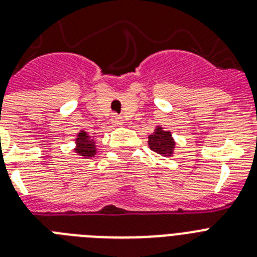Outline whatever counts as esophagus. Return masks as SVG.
I'll return each instance as SVG.
<instances>
[{
  "instance_id": "obj_1",
  "label": "esophagus",
  "mask_w": 257,
  "mask_h": 257,
  "mask_svg": "<svg viewBox=\"0 0 257 257\" xmlns=\"http://www.w3.org/2000/svg\"><path fill=\"white\" fill-rule=\"evenodd\" d=\"M111 120H113V123L115 124H122L123 123V118L117 115V114H113V117H111Z\"/></svg>"
}]
</instances>
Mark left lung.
I'll list each match as a JSON object with an SVG mask.
<instances>
[{
    "label": "left lung",
    "instance_id": "left-lung-1",
    "mask_svg": "<svg viewBox=\"0 0 257 257\" xmlns=\"http://www.w3.org/2000/svg\"><path fill=\"white\" fill-rule=\"evenodd\" d=\"M148 146L153 152L159 153L164 157H169V156H173V152H174L175 142L172 138L170 131H165L162 127L157 126L155 133L148 137Z\"/></svg>",
    "mask_w": 257,
    "mask_h": 257
}]
</instances>
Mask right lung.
<instances>
[{
    "instance_id": "right-lung-1",
    "label": "right lung",
    "mask_w": 257,
    "mask_h": 257,
    "mask_svg": "<svg viewBox=\"0 0 257 257\" xmlns=\"http://www.w3.org/2000/svg\"><path fill=\"white\" fill-rule=\"evenodd\" d=\"M75 152L79 156H83L84 159H89V157H93L96 155L95 140L91 139V137L85 131H80L78 134V138L75 139Z\"/></svg>"
}]
</instances>
